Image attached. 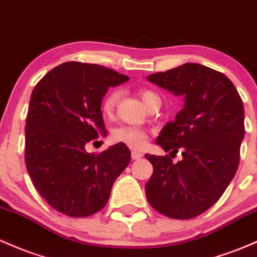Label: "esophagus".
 <instances>
[{
  "instance_id": "esophagus-1",
  "label": "esophagus",
  "mask_w": 257,
  "mask_h": 257,
  "mask_svg": "<svg viewBox=\"0 0 257 257\" xmlns=\"http://www.w3.org/2000/svg\"><path fill=\"white\" fill-rule=\"evenodd\" d=\"M131 157H132V159H134V160H140V159H142V158H143V154H142V153H140V152L134 151L131 153Z\"/></svg>"
}]
</instances>
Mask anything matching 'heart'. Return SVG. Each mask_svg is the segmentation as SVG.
Listing matches in <instances>:
<instances>
[{"label":"heart","instance_id":"heart-1","mask_svg":"<svg viewBox=\"0 0 257 257\" xmlns=\"http://www.w3.org/2000/svg\"><path fill=\"white\" fill-rule=\"evenodd\" d=\"M138 93H140L141 99L143 100V103L147 105V108H149L153 103L159 102L160 100L159 94H158L157 92L148 90V88H140ZM119 99V91H109L108 93L103 97L102 104H100L103 114L106 115V116H111V115L114 114L115 108H116ZM147 138H148L147 131H144V130L140 127H135V126L128 125H122L114 128L110 135V140L113 141L114 143H122L132 149H142L144 144H146Z\"/></svg>","mask_w":257,"mask_h":257}]
</instances>
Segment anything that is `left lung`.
<instances>
[{
    "instance_id": "left-lung-1",
    "label": "left lung",
    "mask_w": 257,
    "mask_h": 257,
    "mask_svg": "<svg viewBox=\"0 0 257 257\" xmlns=\"http://www.w3.org/2000/svg\"><path fill=\"white\" fill-rule=\"evenodd\" d=\"M147 79L184 96V106L158 137L165 152L151 155L153 175L146 195L153 209L176 220H189L210 209L237 172L245 135L244 106L228 77L209 66L187 63ZM170 153V155H171Z\"/></svg>"
}]
</instances>
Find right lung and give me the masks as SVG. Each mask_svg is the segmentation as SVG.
Returning a JSON list of instances; mask_svg holds the SVG:
<instances>
[{"label":"right lung","instance_id":"1","mask_svg":"<svg viewBox=\"0 0 257 257\" xmlns=\"http://www.w3.org/2000/svg\"><path fill=\"white\" fill-rule=\"evenodd\" d=\"M127 80L105 66L66 62L34 87L25 125V165L41 197L63 215L87 217L102 210L131 160L122 143L100 153L85 149L105 132L103 96Z\"/></svg>","mask_w":257,"mask_h":257}]
</instances>
